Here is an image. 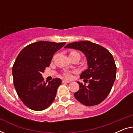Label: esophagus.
<instances>
[{
    "mask_svg": "<svg viewBox=\"0 0 133 133\" xmlns=\"http://www.w3.org/2000/svg\"><path fill=\"white\" fill-rule=\"evenodd\" d=\"M70 82H71V81H66V80H63L62 81V83H70Z\"/></svg>",
    "mask_w": 133,
    "mask_h": 133,
    "instance_id": "1",
    "label": "esophagus"
}]
</instances>
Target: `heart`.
<instances>
[{
    "label": "heart",
    "mask_w": 133,
    "mask_h": 133,
    "mask_svg": "<svg viewBox=\"0 0 133 133\" xmlns=\"http://www.w3.org/2000/svg\"><path fill=\"white\" fill-rule=\"evenodd\" d=\"M74 54H79L78 52H76V51H72L70 52V55H74ZM63 75H64V76L66 78H70L71 77V74L70 73V72H65L63 73Z\"/></svg>",
    "instance_id": "1"
}]
</instances>
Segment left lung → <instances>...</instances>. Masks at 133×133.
<instances>
[{
	"label": "left lung",
	"mask_w": 133,
	"mask_h": 133,
	"mask_svg": "<svg viewBox=\"0 0 133 133\" xmlns=\"http://www.w3.org/2000/svg\"><path fill=\"white\" fill-rule=\"evenodd\" d=\"M65 48L82 52L88 65L80 77L88 81V85L77 82L80 89L74 93V97L86 106L101 103L110 92L116 77V66L112 54L104 47L87 41L69 43Z\"/></svg>",
	"instance_id": "8db88e82"
}]
</instances>
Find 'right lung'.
I'll use <instances>...</instances> for the list:
<instances>
[{
  "instance_id": "add662e5",
  "label": "right lung",
  "mask_w": 133,
  "mask_h": 133,
  "mask_svg": "<svg viewBox=\"0 0 133 133\" xmlns=\"http://www.w3.org/2000/svg\"><path fill=\"white\" fill-rule=\"evenodd\" d=\"M65 43H32L25 46L16 58L12 71L14 86L20 99L31 110H45L55 99L61 80L56 78L46 83L42 73L50 66L54 53Z\"/></svg>"
}]
</instances>
